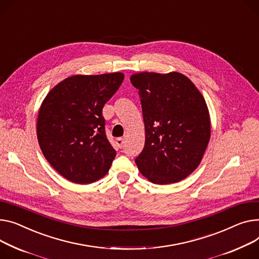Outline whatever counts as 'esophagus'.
I'll use <instances>...</instances> for the list:
<instances>
[{
    "label": "esophagus",
    "mask_w": 259,
    "mask_h": 259,
    "mask_svg": "<svg viewBox=\"0 0 259 259\" xmlns=\"http://www.w3.org/2000/svg\"><path fill=\"white\" fill-rule=\"evenodd\" d=\"M115 144H116V146L119 148V149H122L123 147H124V140L123 139H116V141H115Z\"/></svg>",
    "instance_id": "obj_1"
}]
</instances>
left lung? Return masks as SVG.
Here are the masks:
<instances>
[{
	"label": "left lung",
	"mask_w": 259,
	"mask_h": 259,
	"mask_svg": "<svg viewBox=\"0 0 259 259\" xmlns=\"http://www.w3.org/2000/svg\"><path fill=\"white\" fill-rule=\"evenodd\" d=\"M130 81L139 90L146 141L135 158L156 184L176 183L199 166L210 140V116L196 85L181 73L142 72Z\"/></svg>",
	"instance_id": "obj_1"
}]
</instances>
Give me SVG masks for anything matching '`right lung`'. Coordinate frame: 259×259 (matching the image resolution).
<instances>
[{"label":"right lung","mask_w":259,"mask_h":259,"mask_svg":"<svg viewBox=\"0 0 259 259\" xmlns=\"http://www.w3.org/2000/svg\"><path fill=\"white\" fill-rule=\"evenodd\" d=\"M123 73L75 75L42 101L36 124L39 147L58 173L78 184L104 177L115 157L102 109L124 80Z\"/></svg>","instance_id":"add662e5"}]
</instances>
